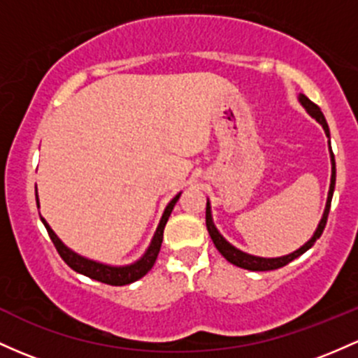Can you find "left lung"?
<instances>
[{"label": "left lung", "mask_w": 358, "mask_h": 358, "mask_svg": "<svg viewBox=\"0 0 358 358\" xmlns=\"http://www.w3.org/2000/svg\"><path fill=\"white\" fill-rule=\"evenodd\" d=\"M299 102L302 103L303 107H306L307 113L310 114L319 124L322 126V129H324L326 136L329 138V128H328V122H326L324 119V114L321 113V109L316 106L314 102H310L309 99L306 97V95L301 94L299 95ZM329 152H331V147H329ZM334 182H336V164H334V155L331 152V184H329V193H328V201H326V208H324V213H322V218L321 222H319L316 232H314V236L310 237L309 241L306 242V244L302 245V248H299L297 251L290 252V255L287 256H280V257H259V256H252V255H248V252H242L239 251L237 248H234L230 242H227L224 237H222V234L218 232L217 227L213 225V218H211V206H210V201H206V229H208V234L211 237V241H213L215 248L218 249V252H220L222 256L225 257L229 263L236 264V266L239 268H244V270H251V271H270V270H276V268H282L285 266V264L290 263V261H294L295 257H299L303 252L307 251V249H310L314 245V242H316L319 237H321L322 230H324L326 227V220H328V213H329V206H331V199H333V191H334Z\"/></svg>", "instance_id": "obj_1"}]
</instances>
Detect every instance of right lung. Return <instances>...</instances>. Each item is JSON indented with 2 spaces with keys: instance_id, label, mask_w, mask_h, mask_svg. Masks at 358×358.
I'll list each match as a JSON object with an SVG mask.
<instances>
[{
  "instance_id": "obj_1",
  "label": "right lung",
  "mask_w": 358,
  "mask_h": 358,
  "mask_svg": "<svg viewBox=\"0 0 358 358\" xmlns=\"http://www.w3.org/2000/svg\"><path fill=\"white\" fill-rule=\"evenodd\" d=\"M179 196H180V193L176 194L174 198H172V201L165 206L162 218H160V224H159V227H157L155 234H153V239H152V242H150V245H148L147 251H145V255L141 256L138 261H134V263L126 264V266H110V264H103V263H99V261L88 259V257L76 255L75 251H71L70 248H66V245L61 242L59 237L55 234V230L49 227V224L44 220V218L41 217V220H42V224H44L45 230H48L49 237H51L52 244H55L57 252H59V256L63 257V261L71 268V270H75L76 273H82V275H85L92 280H97V282L107 283V285L121 287V285H128V283L136 282V280H140L141 276H145L150 270H152V266L155 264L157 256H159V252H160V245H162L165 224H167L169 217H171V213H172V210H174L176 203H178ZM36 201H37V206H39L37 187H36Z\"/></svg>"
}]
</instances>
